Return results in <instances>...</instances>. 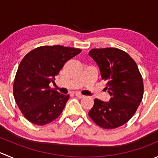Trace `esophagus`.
Returning a JSON list of instances; mask_svg holds the SVG:
<instances>
[{
	"label": "esophagus",
	"instance_id": "obj_1",
	"mask_svg": "<svg viewBox=\"0 0 158 158\" xmlns=\"http://www.w3.org/2000/svg\"><path fill=\"white\" fill-rule=\"evenodd\" d=\"M75 95H76V96L77 97V98H84V95H81V94L78 93V92H76V93H75Z\"/></svg>",
	"mask_w": 158,
	"mask_h": 158
}]
</instances>
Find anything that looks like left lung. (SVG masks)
<instances>
[{"label":"left lung","instance_id":"1","mask_svg":"<svg viewBox=\"0 0 158 158\" xmlns=\"http://www.w3.org/2000/svg\"><path fill=\"white\" fill-rule=\"evenodd\" d=\"M96 63L109 102L95 98L89 115L98 126L113 129L125 125L138 109L144 94V84L136 63L127 52L117 48L92 49L89 52Z\"/></svg>","mask_w":158,"mask_h":158}]
</instances>
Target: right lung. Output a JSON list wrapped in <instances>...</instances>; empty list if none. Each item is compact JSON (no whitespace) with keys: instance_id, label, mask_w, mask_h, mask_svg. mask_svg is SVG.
<instances>
[{"instance_id":"right-lung-1","label":"right lung","mask_w":158,"mask_h":158,"mask_svg":"<svg viewBox=\"0 0 158 158\" xmlns=\"http://www.w3.org/2000/svg\"><path fill=\"white\" fill-rule=\"evenodd\" d=\"M81 49L43 46L28 52L19 65L14 83L16 103L31 123L44 125L59 117L69 96L49 87L63 65Z\"/></svg>"}]
</instances>
